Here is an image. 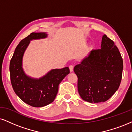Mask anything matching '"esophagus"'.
Wrapping results in <instances>:
<instances>
[{"instance_id": "obj_1", "label": "esophagus", "mask_w": 132, "mask_h": 132, "mask_svg": "<svg viewBox=\"0 0 132 132\" xmlns=\"http://www.w3.org/2000/svg\"><path fill=\"white\" fill-rule=\"evenodd\" d=\"M69 69H70V72H73V65H70Z\"/></svg>"}]
</instances>
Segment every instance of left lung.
Instances as JSON below:
<instances>
[{
    "label": "left lung",
    "instance_id": "8db88e82",
    "mask_svg": "<svg viewBox=\"0 0 132 132\" xmlns=\"http://www.w3.org/2000/svg\"><path fill=\"white\" fill-rule=\"evenodd\" d=\"M122 70L123 60L118 47L103 35L100 50L90 51L74 68L81 98L89 103L108 100L119 87Z\"/></svg>",
    "mask_w": 132,
    "mask_h": 132
}]
</instances>
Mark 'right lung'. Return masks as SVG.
Listing matches in <instances>:
<instances>
[{
	"label": "right lung",
	"instance_id": "obj_1",
	"mask_svg": "<svg viewBox=\"0 0 132 132\" xmlns=\"http://www.w3.org/2000/svg\"><path fill=\"white\" fill-rule=\"evenodd\" d=\"M47 37L46 32H32L19 42L10 63V79L14 92L24 102L34 107H43L52 103L58 92L59 85L70 73L68 67L52 69L39 78L30 77L24 72L22 59L30 41Z\"/></svg>",
	"mask_w": 132,
	"mask_h": 132
}]
</instances>
